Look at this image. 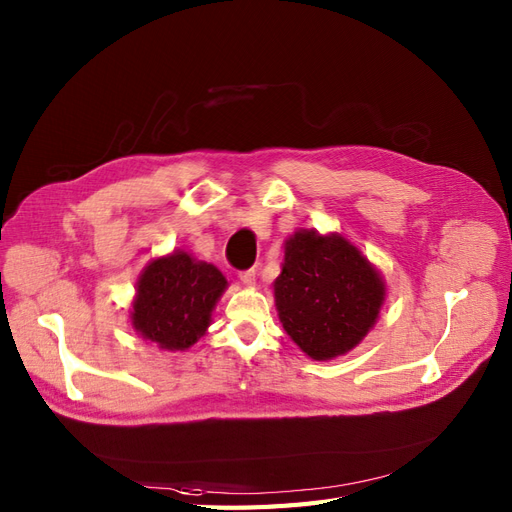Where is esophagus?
<instances>
[{
  "mask_svg": "<svg viewBox=\"0 0 512 512\" xmlns=\"http://www.w3.org/2000/svg\"><path fill=\"white\" fill-rule=\"evenodd\" d=\"M255 268H251V270H244V272H240V280H242V285H246V287H253L255 285Z\"/></svg>",
  "mask_w": 512,
  "mask_h": 512,
  "instance_id": "obj_1",
  "label": "esophagus"
}]
</instances>
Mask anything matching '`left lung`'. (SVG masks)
Returning <instances> with one entry per match:
<instances>
[{"instance_id": "left-lung-1", "label": "left lung", "mask_w": 512, "mask_h": 512, "mask_svg": "<svg viewBox=\"0 0 512 512\" xmlns=\"http://www.w3.org/2000/svg\"><path fill=\"white\" fill-rule=\"evenodd\" d=\"M274 304L289 338L315 361L353 351L376 325L385 278L342 234L298 229L285 240Z\"/></svg>"}]
</instances>
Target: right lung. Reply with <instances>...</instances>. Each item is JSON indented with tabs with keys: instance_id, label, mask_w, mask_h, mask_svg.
I'll return each instance as SVG.
<instances>
[{
	"instance_id": "obj_1",
	"label": "right lung",
	"mask_w": 512,
	"mask_h": 512,
	"mask_svg": "<svg viewBox=\"0 0 512 512\" xmlns=\"http://www.w3.org/2000/svg\"><path fill=\"white\" fill-rule=\"evenodd\" d=\"M225 289L217 266L174 249L142 270L129 310L131 327L161 351H187L208 332Z\"/></svg>"
}]
</instances>
